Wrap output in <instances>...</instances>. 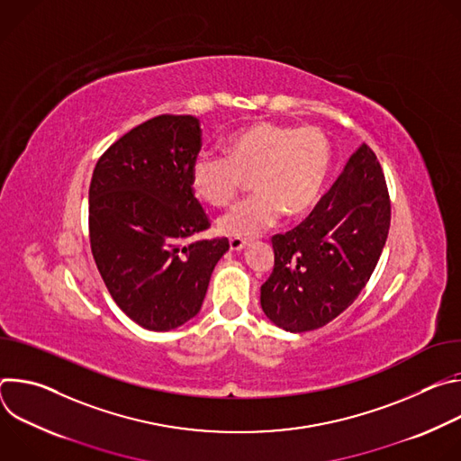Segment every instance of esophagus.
I'll return each mask as SVG.
<instances>
[{"label": "esophagus", "instance_id": "obj_1", "mask_svg": "<svg viewBox=\"0 0 461 461\" xmlns=\"http://www.w3.org/2000/svg\"><path fill=\"white\" fill-rule=\"evenodd\" d=\"M248 244H249L248 239H230V249H231V251H240V249H244Z\"/></svg>", "mask_w": 461, "mask_h": 461}]
</instances>
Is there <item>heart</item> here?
I'll use <instances>...</instances> for the list:
<instances>
[{"label": "heart", "instance_id": "1", "mask_svg": "<svg viewBox=\"0 0 461 461\" xmlns=\"http://www.w3.org/2000/svg\"><path fill=\"white\" fill-rule=\"evenodd\" d=\"M226 155L203 151L191 166V187L210 206H226L251 176L257 191L217 222L222 235L253 237L308 215L321 199L332 149L317 127L257 122L226 139Z\"/></svg>", "mask_w": 461, "mask_h": 461}]
</instances>
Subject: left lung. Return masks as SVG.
<instances>
[{
  "label": "left lung",
  "mask_w": 461,
  "mask_h": 461,
  "mask_svg": "<svg viewBox=\"0 0 461 461\" xmlns=\"http://www.w3.org/2000/svg\"><path fill=\"white\" fill-rule=\"evenodd\" d=\"M390 228V199L375 153L363 144L313 212L274 235L276 265L260 306L286 332L301 334L343 313L366 286Z\"/></svg>",
  "instance_id": "8db88e82"
}]
</instances>
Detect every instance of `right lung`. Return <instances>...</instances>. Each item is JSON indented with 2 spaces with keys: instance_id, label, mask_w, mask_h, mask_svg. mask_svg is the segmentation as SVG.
<instances>
[{
  "instance_id": "right-lung-1",
  "label": "right lung",
  "mask_w": 461,
  "mask_h": 461,
  "mask_svg": "<svg viewBox=\"0 0 461 461\" xmlns=\"http://www.w3.org/2000/svg\"><path fill=\"white\" fill-rule=\"evenodd\" d=\"M201 125L160 114L118 139L96 162L89 239L98 272L120 310L167 332L199 313L228 239L193 240L210 219L191 187Z\"/></svg>"
}]
</instances>
